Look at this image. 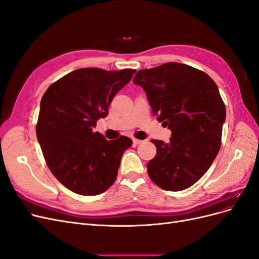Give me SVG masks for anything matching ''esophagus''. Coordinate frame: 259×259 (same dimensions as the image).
<instances>
[{"instance_id": "esophagus-1", "label": "esophagus", "mask_w": 259, "mask_h": 259, "mask_svg": "<svg viewBox=\"0 0 259 259\" xmlns=\"http://www.w3.org/2000/svg\"><path fill=\"white\" fill-rule=\"evenodd\" d=\"M133 143H134L135 145H139L144 143V140H140V139H136V138H133Z\"/></svg>"}]
</instances>
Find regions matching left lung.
<instances>
[{
	"label": "left lung",
	"mask_w": 259,
	"mask_h": 259,
	"mask_svg": "<svg viewBox=\"0 0 259 259\" xmlns=\"http://www.w3.org/2000/svg\"><path fill=\"white\" fill-rule=\"evenodd\" d=\"M133 80L146 92L158 121L171 131L167 144L151 140L156 154L147 164L148 175L164 190H185L206 173L221 149L226 108L217 85L179 62L140 70Z\"/></svg>",
	"instance_id": "8db88e82"
}]
</instances>
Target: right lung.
Segmentation results:
<instances>
[{"instance_id":"add662e5","label":"right lung","mask_w":259,"mask_h":259,"mask_svg":"<svg viewBox=\"0 0 259 259\" xmlns=\"http://www.w3.org/2000/svg\"><path fill=\"white\" fill-rule=\"evenodd\" d=\"M135 72L82 68L62 76L44 93L36 123L37 142L53 175L69 190L96 195L115 182L132 139L107 140L93 128L108 115L115 94Z\"/></svg>"}]
</instances>
